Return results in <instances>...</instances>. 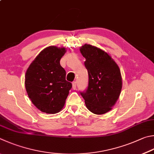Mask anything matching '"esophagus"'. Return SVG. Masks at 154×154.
Here are the masks:
<instances>
[{
    "mask_svg": "<svg viewBox=\"0 0 154 154\" xmlns=\"http://www.w3.org/2000/svg\"><path fill=\"white\" fill-rule=\"evenodd\" d=\"M72 87L73 89H76V87H77V82H73L72 83Z\"/></svg>",
    "mask_w": 154,
    "mask_h": 154,
    "instance_id": "34e87169",
    "label": "esophagus"
}]
</instances>
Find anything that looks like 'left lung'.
<instances>
[{
  "instance_id": "8db88e82",
  "label": "left lung",
  "mask_w": 154,
  "mask_h": 154,
  "mask_svg": "<svg viewBox=\"0 0 154 154\" xmlns=\"http://www.w3.org/2000/svg\"><path fill=\"white\" fill-rule=\"evenodd\" d=\"M80 51L86 60L88 86L80 91L86 107L96 114L110 111L115 104L122 89V77L119 66L107 53L97 47L85 44Z\"/></svg>"
}]
</instances>
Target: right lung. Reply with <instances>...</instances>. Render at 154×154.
<instances>
[{"mask_svg": "<svg viewBox=\"0 0 154 154\" xmlns=\"http://www.w3.org/2000/svg\"><path fill=\"white\" fill-rule=\"evenodd\" d=\"M65 48L49 46L40 52L27 69L25 85L27 95L40 111L56 114L65 105L71 82L66 80V71L60 60Z\"/></svg>", "mask_w": 154, "mask_h": 154, "instance_id": "obj_1", "label": "right lung"}]
</instances>
